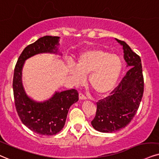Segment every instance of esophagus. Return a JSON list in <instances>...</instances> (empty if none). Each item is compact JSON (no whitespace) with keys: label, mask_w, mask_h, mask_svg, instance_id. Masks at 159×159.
I'll return each instance as SVG.
<instances>
[{"label":"esophagus","mask_w":159,"mask_h":159,"mask_svg":"<svg viewBox=\"0 0 159 159\" xmlns=\"http://www.w3.org/2000/svg\"><path fill=\"white\" fill-rule=\"evenodd\" d=\"M79 99L80 100H86V99H87V97H86L85 96H84L82 93H80L79 94Z\"/></svg>","instance_id":"1"}]
</instances>
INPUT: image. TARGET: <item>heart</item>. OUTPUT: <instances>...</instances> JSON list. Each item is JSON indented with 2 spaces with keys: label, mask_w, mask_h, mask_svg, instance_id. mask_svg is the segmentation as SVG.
Wrapping results in <instances>:
<instances>
[{
  "label": "heart",
  "mask_w": 159,
  "mask_h": 159,
  "mask_svg": "<svg viewBox=\"0 0 159 159\" xmlns=\"http://www.w3.org/2000/svg\"><path fill=\"white\" fill-rule=\"evenodd\" d=\"M123 68L120 57L101 48H90L79 54L76 66L69 64L68 73L76 85L89 76V85L98 95L105 96L116 85Z\"/></svg>",
  "instance_id": "b5f03b06"
}]
</instances>
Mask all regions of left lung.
Here are the masks:
<instances>
[{
  "instance_id": "left-lung-1",
  "label": "left lung",
  "mask_w": 159,
  "mask_h": 159,
  "mask_svg": "<svg viewBox=\"0 0 159 159\" xmlns=\"http://www.w3.org/2000/svg\"><path fill=\"white\" fill-rule=\"evenodd\" d=\"M116 40L122 46L129 70L111 95L97 102V113L91 125L102 133H113L126 127L138 111L144 92L140 57L124 41Z\"/></svg>"
}]
</instances>
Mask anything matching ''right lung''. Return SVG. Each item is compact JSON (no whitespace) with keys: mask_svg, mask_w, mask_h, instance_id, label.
I'll return each mask as SVG.
<instances>
[{"mask_svg":"<svg viewBox=\"0 0 159 159\" xmlns=\"http://www.w3.org/2000/svg\"><path fill=\"white\" fill-rule=\"evenodd\" d=\"M60 37L44 36L24 48L14 70L13 93L17 114L23 124L36 134L53 136L63 128L68 110L79 99L75 89L55 91L43 102L33 99L27 94L23 85L22 71L25 60L40 54L62 56L59 51Z\"/></svg>","mask_w":159,"mask_h":159,"instance_id":"1","label":"right lung"}]
</instances>
